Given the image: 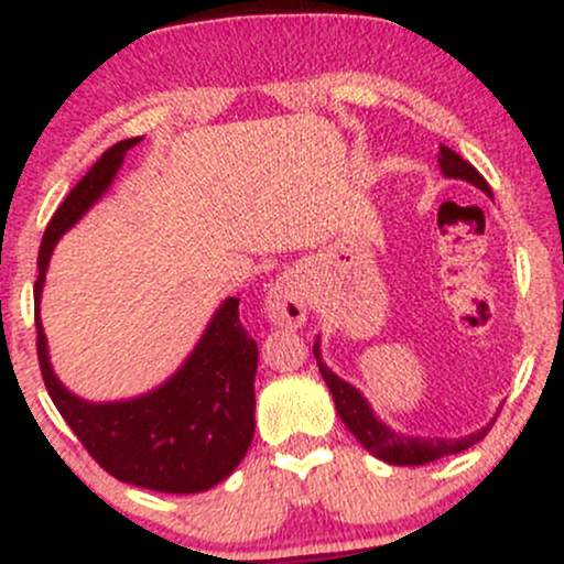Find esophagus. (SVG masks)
<instances>
[{"instance_id": "obj_1", "label": "esophagus", "mask_w": 564, "mask_h": 564, "mask_svg": "<svg viewBox=\"0 0 564 564\" xmlns=\"http://www.w3.org/2000/svg\"><path fill=\"white\" fill-rule=\"evenodd\" d=\"M264 318L278 328H302L307 321V283L300 273L278 275L264 294Z\"/></svg>"}]
</instances>
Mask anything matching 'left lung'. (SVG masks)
<instances>
[{"mask_svg": "<svg viewBox=\"0 0 564 564\" xmlns=\"http://www.w3.org/2000/svg\"><path fill=\"white\" fill-rule=\"evenodd\" d=\"M437 164H440V172H443L445 180H464V183L480 187L488 198H494V193H490V187L482 180V174L477 172L469 161H464L462 156H458L456 151H451L448 145H440ZM313 355H315V360H318L321 377L326 379L328 390H332L336 413H339V419L345 422L347 430L358 437V443L364 445L371 456H377L387 464H394V467H422V464L437 462V458H443V456H453V453L467 451L475 443H480L485 435H488V430L494 426L496 416H498L496 413L488 424L480 426V430L469 432V435H464V437L405 435V432L392 430L384 419L377 416V411H373L371 403L366 400V394L360 392L358 387H352L349 381H345L339 373H334L332 368L326 366V360H323V352H321V336H315Z\"/></svg>", "mask_w": 564, "mask_h": 564, "instance_id": "8db88e82", "label": "left lung"}]
</instances>
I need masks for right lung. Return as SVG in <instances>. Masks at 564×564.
<instances>
[{
  "label": "right lung",
  "mask_w": 564,
  "mask_h": 564,
  "mask_svg": "<svg viewBox=\"0 0 564 564\" xmlns=\"http://www.w3.org/2000/svg\"><path fill=\"white\" fill-rule=\"evenodd\" d=\"M116 142L76 183L39 246L36 349L44 387L89 456L116 480L159 494H204L236 471L254 437L257 341L238 321V296L215 310L191 355L153 390L124 400L79 398L57 379L42 318V289L63 232L108 193L129 148Z\"/></svg>",
  "instance_id": "right-lung-1"
}]
</instances>
